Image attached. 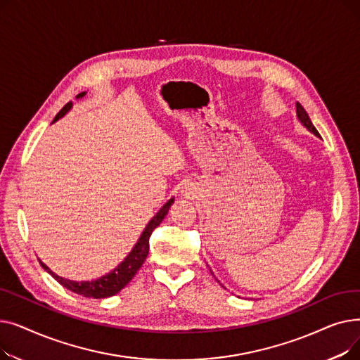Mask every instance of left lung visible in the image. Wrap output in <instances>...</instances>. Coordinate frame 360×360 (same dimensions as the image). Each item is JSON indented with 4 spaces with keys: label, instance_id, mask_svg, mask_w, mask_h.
Listing matches in <instances>:
<instances>
[{
    "label": "left lung",
    "instance_id": "left-lung-1",
    "mask_svg": "<svg viewBox=\"0 0 360 360\" xmlns=\"http://www.w3.org/2000/svg\"><path fill=\"white\" fill-rule=\"evenodd\" d=\"M296 113H297V120L304 124V127H307L311 132H314L315 136H318V131H316V128L314 127V124H312V121L309 120V115L307 113V110L304 109V106H302L299 102H296Z\"/></svg>",
    "mask_w": 360,
    "mask_h": 360
}]
</instances>
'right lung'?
<instances>
[{
	"label": "right lung",
	"instance_id": "add662e5",
	"mask_svg": "<svg viewBox=\"0 0 360 360\" xmlns=\"http://www.w3.org/2000/svg\"><path fill=\"white\" fill-rule=\"evenodd\" d=\"M86 94V91L77 94V99L83 98ZM72 108V102H68L53 118V122L58 121L60 118H63L65 113ZM175 201V198H170L162 209L156 213V216L148 221V224L146 226V229L143 231L140 239L137 240V243L134 245V248L131 250V252L124 258V261L120 264L117 269H113L110 273L96 278L91 281H72L64 277H60L58 274H55L53 271L49 270V267H46V264H44L41 259V266L44 270H46L56 281L63 285L65 289L82 295L84 297H94V299H102V297H109L117 295L118 292H121L128 283L132 280V277L136 276V273L140 270V267L143 266V262L146 261L147 255H148V240L151 233L158 228V226L162 223V220L165 219V216L167 214L170 205Z\"/></svg>",
	"mask_w": 360,
	"mask_h": 360
}]
</instances>
